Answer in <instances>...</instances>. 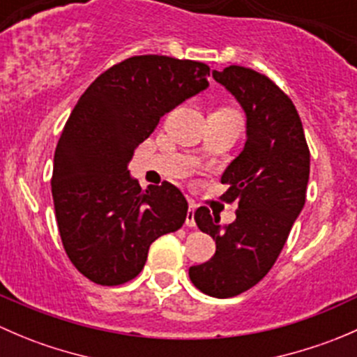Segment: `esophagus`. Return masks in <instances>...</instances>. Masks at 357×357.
<instances>
[{"label":"esophagus","instance_id":"1","mask_svg":"<svg viewBox=\"0 0 357 357\" xmlns=\"http://www.w3.org/2000/svg\"><path fill=\"white\" fill-rule=\"evenodd\" d=\"M195 208H197V205L193 204V202H190L188 214H186V222H185L188 228H195Z\"/></svg>","mask_w":357,"mask_h":357}]
</instances>
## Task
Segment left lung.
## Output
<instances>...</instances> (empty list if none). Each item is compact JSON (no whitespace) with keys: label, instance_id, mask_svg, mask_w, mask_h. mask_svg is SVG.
<instances>
[{"label":"left lung","instance_id":"obj_1","mask_svg":"<svg viewBox=\"0 0 357 357\" xmlns=\"http://www.w3.org/2000/svg\"><path fill=\"white\" fill-rule=\"evenodd\" d=\"M247 114L245 149L222 174L226 204L236 202V219L219 225L207 207L195 211L200 231L215 240V254L190 268V280L204 294L228 298L257 285L283 250L305 204L309 153L297 109L268 75L229 66L212 72Z\"/></svg>","mask_w":357,"mask_h":357}]
</instances>
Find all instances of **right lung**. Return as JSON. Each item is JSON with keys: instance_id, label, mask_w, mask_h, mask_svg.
<instances>
[{"instance_id": "right-lung-1", "label": "right lung", "mask_w": 357, "mask_h": 357, "mask_svg": "<svg viewBox=\"0 0 357 357\" xmlns=\"http://www.w3.org/2000/svg\"><path fill=\"white\" fill-rule=\"evenodd\" d=\"M195 60L138 55L107 68L68 115L55 150L52 195L66 254L103 287L142 273L149 248L178 231L188 202L171 183L143 192L129 160L162 115L208 86Z\"/></svg>"}]
</instances>
